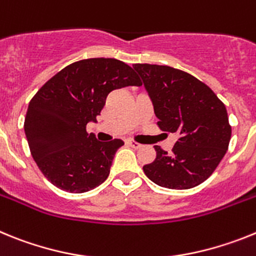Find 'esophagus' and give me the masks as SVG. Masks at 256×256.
Returning <instances> with one entry per match:
<instances>
[{"instance_id": "1", "label": "esophagus", "mask_w": 256, "mask_h": 256, "mask_svg": "<svg viewBox=\"0 0 256 256\" xmlns=\"http://www.w3.org/2000/svg\"><path fill=\"white\" fill-rule=\"evenodd\" d=\"M128 146H132L134 150H140L142 146H143L140 143H138V142H135V140H128Z\"/></svg>"}]
</instances>
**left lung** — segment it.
I'll list each match as a JSON object with an SVG mask.
<instances>
[{"mask_svg": "<svg viewBox=\"0 0 256 256\" xmlns=\"http://www.w3.org/2000/svg\"><path fill=\"white\" fill-rule=\"evenodd\" d=\"M152 100L157 125L179 139L172 152L154 146L156 158L143 166L153 183L190 190L214 172L230 146L226 106L208 85L190 73L157 64H134Z\"/></svg>", "mask_w": 256, "mask_h": 256, "instance_id": "obj_1", "label": "left lung"}]
</instances>
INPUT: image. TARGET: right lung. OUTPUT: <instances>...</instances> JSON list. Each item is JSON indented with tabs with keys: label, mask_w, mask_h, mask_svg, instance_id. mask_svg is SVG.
Segmentation results:
<instances>
[{
	"label": "right lung",
	"mask_w": 256,
	"mask_h": 256,
	"mask_svg": "<svg viewBox=\"0 0 256 256\" xmlns=\"http://www.w3.org/2000/svg\"><path fill=\"white\" fill-rule=\"evenodd\" d=\"M131 66L110 58L84 59L51 77L32 98L24 131L33 160L48 182L70 193L100 186L110 175L121 139L96 140V122L110 91L140 86Z\"/></svg>",
	"instance_id": "obj_1"
}]
</instances>
